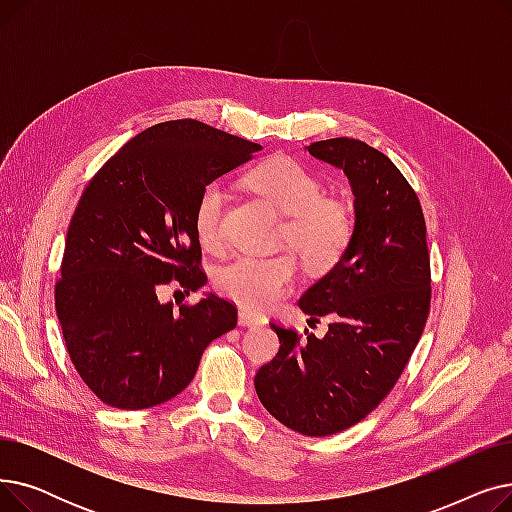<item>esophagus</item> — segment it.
Returning <instances> with one entry per match:
<instances>
[{
	"mask_svg": "<svg viewBox=\"0 0 512 512\" xmlns=\"http://www.w3.org/2000/svg\"><path fill=\"white\" fill-rule=\"evenodd\" d=\"M238 324L240 326H245V328H255V326H259L261 324V317H257V315H251L249 311H238Z\"/></svg>",
	"mask_w": 512,
	"mask_h": 512,
	"instance_id": "esophagus-1",
	"label": "esophagus"
}]
</instances>
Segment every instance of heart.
I'll use <instances>...</instances> for the list:
<instances>
[{
    "label": "heart",
    "mask_w": 512,
    "mask_h": 512,
    "mask_svg": "<svg viewBox=\"0 0 512 512\" xmlns=\"http://www.w3.org/2000/svg\"><path fill=\"white\" fill-rule=\"evenodd\" d=\"M251 186L280 213L288 215L284 242L313 270H328L353 236L348 207L324 197V186L301 164L286 157L270 159L253 170ZM228 193L220 180L207 182L195 205V232L199 242L215 251L224 242V211ZM292 255L251 257L240 255L215 272V288L247 311H265L280 303L297 280Z\"/></svg>",
    "instance_id": "heart-1"
}]
</instances>
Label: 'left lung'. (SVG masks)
I'll use <instances>...</instances> for the list:
<instances>
[{"instance_id":"left-lung-1","label":"left lung","mask_w":512,"mask_h":512,"mask_svg":"<svg viewBox=\"0 0 512 512\" xmlns=\"http://www.w3.org/2000/svg\"><path fill=\"white\" fill-rule=\"evenodd\" d=\"M315 159L344 172L355 226L332 270L299 299L309 319L332 315L324 338L272 324L278 355L255 375L267 413L303 436H330L367 417L394 388L429 313V253L419 199L378 149L317 141Z\"/></svg>"}]
</instances>
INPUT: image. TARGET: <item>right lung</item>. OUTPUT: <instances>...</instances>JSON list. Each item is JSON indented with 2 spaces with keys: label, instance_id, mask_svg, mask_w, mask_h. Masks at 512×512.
Masks as SVG:
<instances>
[{
  "label": "right lung",
  "instance_id": "right-lung-1",
  "mask_svg": "<svg viewBox=\"0 0 512 512\" xmlns=\"http://www.w3.org/2000/svg\"><path fill=\"white\" fill-rule=\"evenodd\" d=\"M261 151L197 120L155 124L93 176L68 226L56 311L83 382L114 409H149L195 378L207 344L236 328L215 294L159 303L161 284L205 286L195 205L201 188Z\"/></svg>",
  "mask_w": 512,
  "mask_h": 512
}]
</instances>
